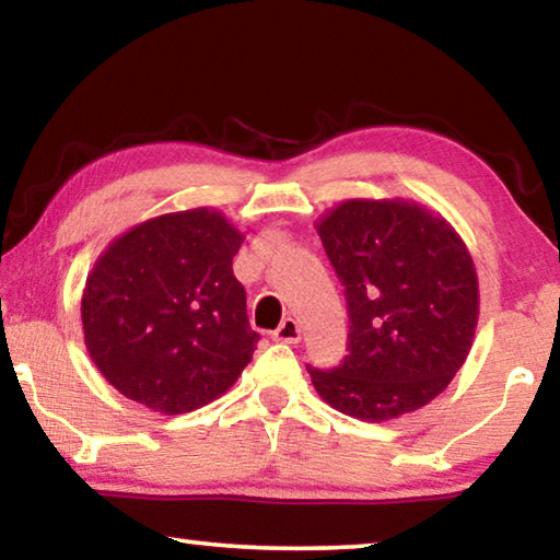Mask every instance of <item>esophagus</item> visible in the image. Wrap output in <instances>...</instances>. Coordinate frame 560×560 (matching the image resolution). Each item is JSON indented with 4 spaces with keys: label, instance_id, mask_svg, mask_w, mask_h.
<instances>
[{
    "label": "esophagus",
    "instance_id": "obj_1",
    "mask_svg": "<svg viewBox=\"0 0 560 560\" xmlns=\"http://www.w3.org/2000/svg\"><path fill=\"white\" fill-rule=\"evenodd\" d=\"M273 340H279V343H299L301 340V326L296 318H287L283 324L273 330Z\"/></svg>",
    "mask_w": 560,
    "mask_h": 560
}]
</instances>
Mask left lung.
<instances>
[{
  "mask_svg": "<svg viewBox=\"0 0 560 560\" xmlns=\"http://www.w3.org/2000/svg\"><path fill=\"white\" fill-rule=\"evenodd\" d=\"M318 236L346 287L348 355L308 368L338 412L395 420L432 402L467 360L479 281L454 226L410 200H346L320 217Z\"/></svg>",
  "mask_w": 560,
  "mask_h": 560,
  "instance_id": "1",
  "label": "left lung"
}]
</instances>
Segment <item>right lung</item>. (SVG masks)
Instances as JSON below:
<instances>
[{
	"label": "right lung",
	"instance_id": "obj_1",
	"mask_svg": "<svg viewBox=\"0 0 560 560\" xmlns=\"http://www.w3.org/2000/svg\"><path fill=\"white\" fill-rule=\"evenodd\" d=\"M244 234L210 207L153 217L93 264L83 340L101 375L163 415L192 412L236 383L257 350L232 271Z\"/></svg>",
	"mask_w": 560,
	"mask_h": 560
}]
</instances>
